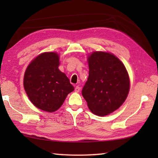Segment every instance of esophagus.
Masks as SVG:
<instances>
[{"label":"esophagus","instance_id":"34e87169","mask_svg":"<svg viewBox=\"0 0 158 158\" xmlns=\"http://www.w3.org/2000/svg\"><path fill=\"white\" fill-rule=\"evenodd\" d=\"M74 90H75V92H77V93H79L80 91V87L79 86V85H77V86L75 87V89H74Z\"/></svg>","mask_w":158,"mask_h":158}]
</instances>
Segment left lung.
<instances>
[{
    "instance_id": "obj_1",
    "label": "left lung",
    "mask_w": 158,
    "mask_h": 158,
    "mask_svg": "<svg viewBox=\"0 0 158 158\" xmlns=\"http://www.w3.org/2000/svg\"><path fill=\"white\" fill-rule=\"evenodd\" d=\"M88 62L89 75L82 95L93 114L105 116L116 111L126 100L129 76L123 63L112 53L94 52Z\"/></svg>"
}]
</instances>
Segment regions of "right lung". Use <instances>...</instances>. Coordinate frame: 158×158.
I'll list each match as a JSON object with an SVG mask.
<instances>
[{
  "label": "right lung",
  "mask_w": 158,
  "mask_h": 158,
  "mask_svg": "<svg viewBox=\"0 0 158 158\" xmlns=\"http://www.w3.org/2000/svg\"><path fill=\"white\" fill-rule=\"evenodd\" d=\"M59 56L42 53L29 64L23 77V86L29 100L41 110L53 112L74 90L65 73L58 69Z\"/></svg>",
  "instance_id": "1"
}]
</instances>
